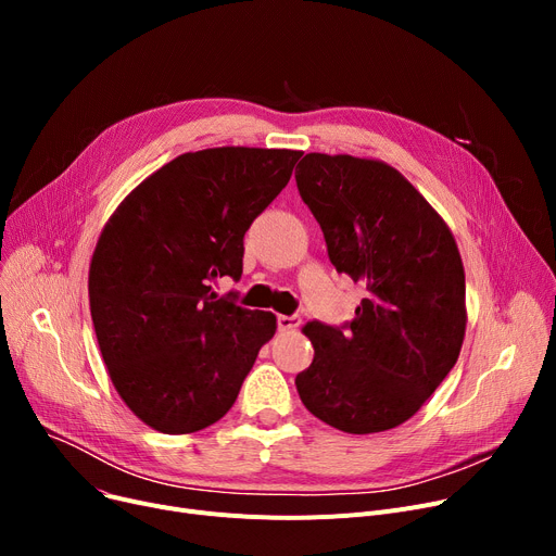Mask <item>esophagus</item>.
<instances>
[{
	"mask_svg": "<svg viewBox=\"0 0 556 556\" xmlns=\"http://www.w3.org/2000/svg\"><path fill=\"white\" fill-rule=\"evenodd\" d=\"M277 325H279V331H295L302 325V317L300 315H279Z\"/></svg>",
	"mask_w": 556,
	"mask_h": 556,
	"instance_id": "1",
	"label": "esophagus"
}]
</instances>
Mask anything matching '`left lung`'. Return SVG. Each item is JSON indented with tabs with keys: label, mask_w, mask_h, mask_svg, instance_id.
<instances>
[{
	"label": "left lung",
	"mask_w": 556,
	"mask_h": 556,
	"mask_svg": "<svg viewBox=\"0 0 556 556\" xmlns=\"http://www.w3.org/2000/svg\"><path fill=\"white\" fill-rule=\"evenodd\" d=\"M302 200L338 273L367 288L346 331L308 323L315 356L295 386L306 410L352 434L410 419L457 363L466 331L453 231L403 175L354 155L308 153Z\"/></svg>",
	"instance_id": "obj_1"
}]
</instances>
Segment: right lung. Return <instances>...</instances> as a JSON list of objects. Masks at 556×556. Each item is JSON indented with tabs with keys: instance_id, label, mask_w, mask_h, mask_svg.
<instances>
[{
	"instance_id": "add662e5",
	"label": "right lung",
	"mask_w": 556,
	"mask_h": 556,
	"mask_svg": "<svg viewBox=\"0 0 556 556\" xmlns=\"http://www.w3.org/2000/svg\"><path fill=\"white\" fill-rule=\"evenodd\" d=\"M302 151L220 146L170 160L108 218L90 263V311L110 381L164 434L216 424L237 401L268 311L218 298L239 279L243 237L288 185Z\"/></svg>"
}]
</instances>
